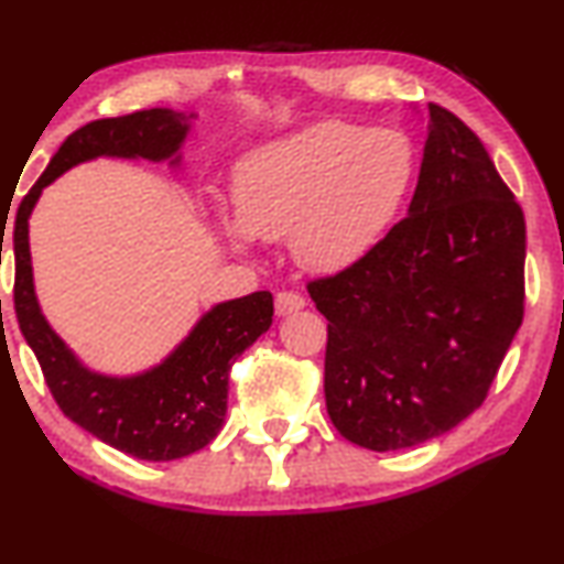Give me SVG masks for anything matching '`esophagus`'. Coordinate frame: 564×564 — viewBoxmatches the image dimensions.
<instances>
[{
  "label": "esophagus",
  "mask_w": 564,
  "mask_h": 564,
  "mask_svg": "<svg viewBox=\"0 0 564 564\" xmlns=\"http://www.w3.org/2000/svg\"><path fill=\"white\" fill-rule=\"evenodd\" d=\"M306 306V299L296 291H279L275 293V314L285 316L299 312V308Z\"/></svg>",
  "instance_id": "obj_1"
}]
</instances>
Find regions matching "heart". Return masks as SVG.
Listing matches in <instances>:
<instances>
[{"label":"heart","instance_id":"heart-1","mask_svg":"<svg viewBox=\"0 0 564 564\" xmlns=\"http://www.w3.org/2000/svg\"><path fill=\"white\" fill-rule=\"evenodd\" d=\"M416 148L393 127L324 120L265 142L232 171V245L291 240L301 265L343 271L383 240L411 192Z\"/></svg>","mask_w":564,"mask_h":564}]
</instances>
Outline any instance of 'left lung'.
<instances>
[{
  "instance_id": "1",
  "label": "left lung",
  "mask_w": 564,
  "mask_h": 564,
  "mask_svg": "<svg viewBox=\"0 0 564 564\" xmlns=\"http://www.w3.org/2000/svg\"><path fill=\"white\" fill-rule=\"evenodd\" d=\"M409 217L306 285L327 316L332 424L365 449L414 447L486 401L523 319L527 225L478 134L430 105Z\"/></svg>"
}]
</instances>
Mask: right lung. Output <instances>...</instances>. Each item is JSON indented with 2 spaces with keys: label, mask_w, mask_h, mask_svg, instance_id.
Here are the masks:
<instances>
[{
  "label": "right lung",
  "mask_w": 564,
  "mask_h": 564,
  "mask_svg": "<svg viewBox=\"0 0 564 564\" xmlns=\"http://www.w3.org/2000/svg\"><path fill=\"white\" fill-rule=\"evenodd\" d=\"M196 115L142 109L78 127L20 202L14 219V312L55 403L70 422L109 447L150 463L192 455L217 437L227 414L232 362L273 324L271 291L212 306L161 365L138 376H101L82 365L45 322L35 296L28 219L43 188L61 173L99 155L181 161Z\"/></svg>",
  "instance_id": "1"
}]
</instances>
